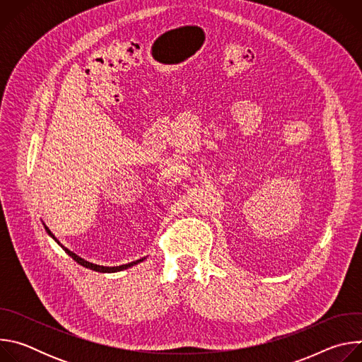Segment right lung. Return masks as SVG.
<instances>
[{"label": "right lung", "mask_w": 362, "mask_h": 362, "mask_svg": "<svg viewBox=\"0 0 362 362\" xmlns=\"http://www.w3.org/2000/svg\"><path fill=\"white\" fill-rule=\"evenodd\" d=\"M44 228H45V230H47V233L53 238L64 250H66V253L67 255H70L73 259L78 264V265H81V267H84V268H88V269H93V271H95V272H103V274H109V272H119V271H123V269H127V268H130V267H134V265H137V264H140V262H143L144 261V257H141V259H137V261H134V262H130V264H126V265H120V267H100V265H95V264H91V262H88V261H86V259H83V257H80L78 255H76L74 252H71V250H69L66 246H63L56 238H54V235L51 233V230L44 225Z\"/></svg>", "instance_id": "obj_1"}]
</instances>
